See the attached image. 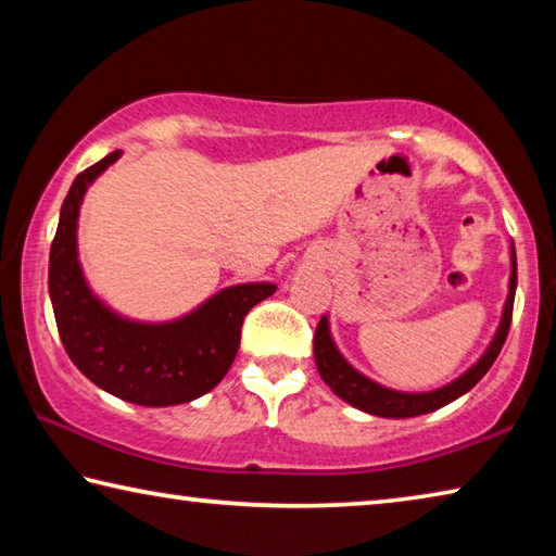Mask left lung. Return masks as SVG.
Wrapping results in <instances>:
<instances>
[{"label":"left lung","mask_w":556,"mask_h":556,"mask_svg":"<svg viewBox=\"0 0 556 556\" xmlns=\"http://www.w3.org/2000/svg\"><path fill=\"white\" fill-rule=\"evenodd\" d=\"M515 289H517V260H515V244H513L510 291H507V299H505L501 326H497L493 341H491V345H488V351L481 355V361H478L473 368H468L454 382L444 384V388L431 390V392H397V390L382 388V384L372 382L370 378H365V375L357 372L353 365L341 355V351L336 348L331 331H328L326 316H321V321H318V326H316V336H314V357H316L318 375H321L324 382L343 402L353 404V407L368 412V414H375V417L407 419V417H419V414H429L434 409L446 407L448 402L458 400L460 394H466L470 388H476V382L481 380L488 370H491V365L495 363V357H497V353H501V348L505 343L507 331H510Z\"/></svg>","instance_id":"obj_1"}]
</instances>
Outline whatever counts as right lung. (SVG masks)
Wrapping results in <instances>:
<instances>
[{
	"label": "right lung",
	"mask_w": 556,
	"mask_h": 556,
	"mask_svg": "<svg viewBox=\"0 0 556 556\" xmlns=\"http://www.w3.org/2000/svg\"><path fill=\"white\" fill-rule=\"evenodd\" d=\"M100 159L75 176L61 205L49 257V294L65 353L90 382L115 397L168 407L211 392L238 355L240 328L252 306L277 291L255 281L218 291L176 321L139 324L92 294L78 262V213L88 186L119 159Z\"/></svg>",
	"instance_id": "right-lung-1"
}]
</instances>
